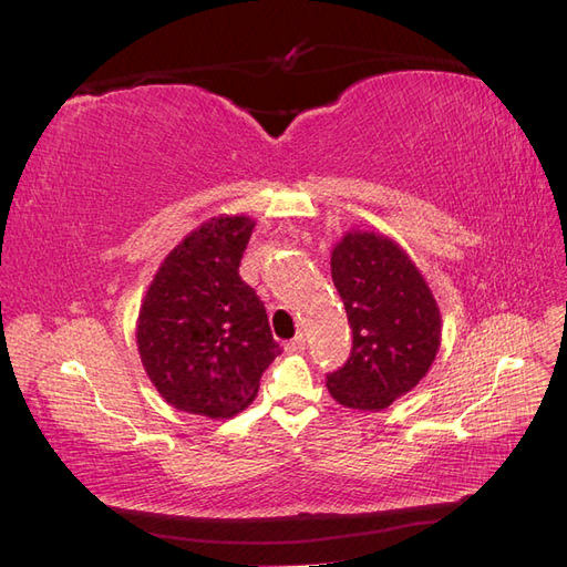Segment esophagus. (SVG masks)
Masks as SVG:
<instances>
[{
	"mask_svg": "<svg viewBox=\"0 0 567 567\" xmlns=\"http://www.w3.org/2000/svg\"><path fill=\"white\" fill-rule=\"evenodd\" d=\"M305 350V336L302 333H298L296 338H290L288 342H286V352L288 354H300Z\"/></svg>",
	"mask_w": 567,
	"mask_h": 567,
	"instance_id": "1",
	"label": "esophagus"
}]
</instances>
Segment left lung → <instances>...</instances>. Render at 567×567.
Segmentation results:
<instances>
[{
  "instance_id": "obj_1",
  "label": "left lung",
  "mask_w": 567,
  "mask_h": 567,
  "mask_svg": "<svg viewBox=\"0 0 567 567\" xmlns=\"http://www.w3.org/2000/svg\"><path fill=\"white\" fill-rule=\"evenodd\" d=\"M331 277L346 302L352 352L346 367L326 375V388L348 409H388L435 362L442 317L433 290L402 246L379 231L342 236Z\"/></svg>"
}]
</instances>
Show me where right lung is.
Wrapping results in <instances>:
<instances>
[{
  "label": "right lung",
  "mask_w": 567,
  "mask_h": 567,
  "mask_svg": "<svg viewBox=\"0 0 567 567\" xmlns=\"http://www.w3.org/2000/svg\"><path fill=\"white\" fill-rule=\"evenodd\" d=\"M255 219L219 215L167 252L136 319L151 383L179 411L231 419L281 354L262 300L238 277Z\"/></svg>",
  "instance_id": "1"
}]
</instances>
